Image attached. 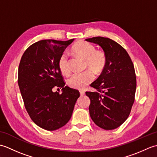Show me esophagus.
Returning a JSON list of instances; mask_svg holds the SVG:
<instances>
[{
  "label": "esophagus",
  "instance_id": "esophagus-1",
  "mask_svg": "<svg viewBox=\"0 0 157 157\" xmlns=\"http://www.w3.org/2000/svg\"><path fill=\"white\" fill-rule=\"evenodd\" d=\"M79 92H80V94H81L82 96L85 94V92H84V90H80V91H79Z\"/></svg>",
  "mask_w": 157,
  "mask_h": 157
}]
</instances>
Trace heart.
I'll use <instances>...</instances> for the list:
<instances>
[{"instance_id": "b5f03b06", "label": "heart", "mask_w": 157, "mask_h": 157, "mask_svg": "<svg viewBox=\"0 0 157 157\" xmlns=\"http://www.w3.org/2000/svg\"><path fill=\"white\" fill-rule=\"evenodd\" d=\"M73 51L84 59L86 66L92 69L95 73H101L106 64V56L102 51L96 50L95 46L86 41H79L73 46ZM60 71L64 75L69 74L71 71L68 55L65 52L60 56L58 61ZM94 79V74L92 70L88 69L82 73H74L68 81V85L73 88L84 89Z\"/></svg>"}]
</instances>
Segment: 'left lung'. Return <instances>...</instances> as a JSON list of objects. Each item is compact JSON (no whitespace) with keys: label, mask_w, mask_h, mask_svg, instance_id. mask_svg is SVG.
Here are the masks:
<instances>
[{"label":"left lung","mask_w":157,"mask_h":157,"mask_svg":"<svg viewBox=\"0 0 157 157\" xmlns=\"http://www.w3.org/2000/svg\"><path fill=\"white\" fill-rule=\"evenodd\" d=\"M86 40L101 46L107 59L101 75L90 85L96 91L86 92L90 99V115L100 128L114 129L128 119L134 102V66L125 49L113 40L98 36Z\"/></svg>","instance_id":"1"}]
</instances>
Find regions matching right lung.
<instances>
[{"mask_svg":"<svg viewBox=\"0 0 157 157\" xmlns=\"http://www.w3.org/2000/svg\"><path fill=\"white\" fill-rule=\"evenodd\" d=\"M73 41L42 40L29 46L19 65L18 85L32 120L40 128L54 131L71 119L79 92L65 86L58 61ZM62 88L60 95L54 89Z\"/></svg>","mask_w":157,"mask_h":157,"instance_id":"obj_1","label":"right lung"}]
</instances>
